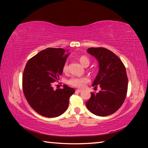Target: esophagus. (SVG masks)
<instances>
[{"label": "esophagus", "mask_w": 148, "mask_h": 148, "mask_svg": "<svg viewBox=\"0 0 148 148\" xmlns=\"http://www.w3.org/2000/svg\"><path fill=\"white\" fill-rule=\"evenodd\" d=\"M82 91V89H76V92H81Z\"/></svg>", "instance_id": "obj_1"}]
</instances>
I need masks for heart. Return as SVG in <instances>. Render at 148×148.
<instances>
[{"mask_svg": "<svg viewBox=\"0 0 148 148\" xmlns=\"http://www.w3.org/2000/svg\"><path fill=\"white\" fill-rule=\"evenodd\" d=\"M79 61L84 66H88L90 64V60L88 57L83 56L79 58ZM62 71L66 72L68 71V62H66L62 66ZM89 82V79L87 77H72L68 80V84L71 86L77 87V88H82Z\"/></svg>", "mask_w": 148, "mask_h": 148, "instance_id": "1", "label": "heart"}]
</instances>
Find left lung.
<instances>
[{
	"label": "left lung",
	"instance_id": "left-lung-1",
	"mask_svg": "<svg viewBox=\"0 0 148 148\" xmlns=\"http://www.w3.org/2000/svg\"><path fill=\"white\" fill-rule=\"evenodd\" d=\"M87 53L97 59L99 71L92 86L101 90L91 92L86 102L90 112L98 116H107L116 112L124 102L128 88V78L123 63L116 54L104 47H89Z\"/></svg>",
	"mask_w": 148,
	"mask_h": 148
}]
</instances>
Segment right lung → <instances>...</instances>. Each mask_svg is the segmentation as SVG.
I'll list each match as a JSON object with an SVG mask.
<instances>
[{
    "label": "right lung",
    "mask_w": 148,
    "mask_h": 148,
    "mask_svg": "<svg viewBox=\"0 0 148 148\" xmlns=\"http://www.w3.org/2000/svg\"><path fill=\"white\" fill-rule=\"evenodd\" d=\"M65 51L51 47L42 50L29 60L23 71L25 97L32 108L44 117H56L63 114L75 92L66 85L56 90L52 87L63 71L62 66L69 55Z\"/></svg>",
    "instance_id": "right-lung-1"
}]
</instances>
